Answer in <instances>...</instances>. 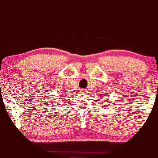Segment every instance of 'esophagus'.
Wrapping results in <instances>:
<instances>
[{
    "instance_id": "obj_1",
    "label": "esophagus",
    "mask_w": 158,
    "mask_h": 158,
    "mask_svg": "<svg viewBox=\"0 0 158 158\" xmlns=\"http://www.w3.org/2000/svg\"><path fill=\"white\" fill-rule=\"evenodd\" d=\"M79 92H80L81 94H85V93H87V90L85 89H80V90H79Z\"/></svg>"
}]
</instances>
